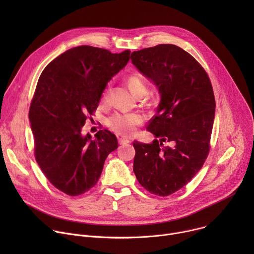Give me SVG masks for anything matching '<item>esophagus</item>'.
Masks as SVG:
<instances>
[{"mask_svg":"<svg viewBox=\"0 0 254 254\" xmlns=\"http://www.w3.org/2000/svg\"><path fill=\"white\" fill-rule=\"evenodd\" d=\"M119 142H120V144H126V143H128L129 140L127 138H126V137H120L119 138Z\"/></svg>","mask_w":254,"mask_h":254,"instance_id":"obj_1","label":"esophagus"}]
</instances>
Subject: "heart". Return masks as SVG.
<instances>
[{"mask_svg":"<svg viewBox=\"0 0 254 254\" xmlns=\"http://www.w3.org/2000/svg\"><path fill=\"white\" fill-rule=\"evenodd\" d=\"M127 84L129 90L138 98L147 96L150 92V86L148 81L139 73H132L127 76ZM111 93V84L108 83L101 94V102L105 103L108 101ZM149 99V98H148ZM143 122L141 116L136 114H127L122 115L117 114L111 117L107 121V126L114 131L123 135H132L135 132L137 126H140Z\"/></svg>","mask_w":254,"mask_h":254,"instance_id":"1","label":"heart"}]
</instances>
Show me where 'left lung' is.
Here are the masks:
<instances>
[{
  "label": "left lung",
  "instance_id": "obj_1",
  "mask_svg": "<svg viewBox=\"0 0 254 254\" xmlns=\"http://www.w3.org/2000/svg\"><path fill=\"white\" fill-rule=\"evenodd\" d=\"M132 64L159 88L161 101L148 130L161 139L133 141V172L152 194L169 196L186 186L210 151L215 97L205 69L173 44L133 51ZM171 141L172 147H163Z\"/></svg>",
  "mask_w": 254,
  "mask_h": 254
}]
</instances>
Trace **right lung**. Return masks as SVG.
Listing matches in <instances>:
<instances>
[{"label": "right lung", "mask_w": 254, "mask_h": 254, "mask_svg": "<svg viewBox=\"0 0 254 254\" xmlns=\"http://www.w3.org/2000/svg\"><path fill=\"white\" fill-rule=\"evenodd\" d=\"M129 54L74 47L52 60L39 77L29 111L35 159L49 182L69 196L94 187L108 154L119 147L110 130L97 131L92 139L81 129Z\"/></svg>", "instance_id": "add662e5"}]
</instances>
